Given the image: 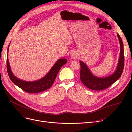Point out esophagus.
<instances>
[{
    "label": "esophagus",
    "instance_id": "obj_1",
    "mask_svg": "<svg viewBox=\"0 0 132 132\" xmlns=\"http://www.w3.org/2000/svg\"><path fill=\"white\" fill-rule=\"evenodd\" d=\"M71 57L72 58L75 59V58H78V55L76 54V53H72V54L71 55Z\"/></svg>",
    "mask_w": 132,
    "mask_h": 132
}]
</instances>
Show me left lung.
Instances as JSON below:
<instances>
[{
    "label": "left lung",
    "mask_w": 132,
    "mask_h": 132,
    "mask_svg": "<svg viewBox=\"0 0 132 132\" xmlns=\"http://www.w3.org/2000/svg\"><path fill=\"white\" fill-rule=\"evenodd\" d=\"M117 36L120 46V57L116 70L112 75L105 78L95 77L90 71L85 62L80 61L81 65L80 78L84 85L89 89L94 90H102L109 87L120 78L124 67V51L122 39L118 34H117Z\"/></svg>",
    "instance_id": "8db88e82"
}]
</instances>
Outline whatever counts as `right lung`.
Segmentation results:
<instances>
[{
    "mask_svg": "<svg viewBox=\"0 0 132 132\" xmlns=\"http://www.w3.org/2000/svg\"><path fill=\"white\" fill-rule=\"evenodd\" d=\"M9 47L7 51H9ZM67 62V60L66 59H60L57 61L50 71L43 78L35 81H26L18 79L13 75L10 67L7 54V73L11 80L18 87L27 93H37L45 91L52 86L60 69Z\"/></svg>",
    "mask_w": 132,
    "mask_h": 132,
    "instance_id": "add662e5",
    "label": "right lung"
}]
</instances>
